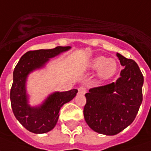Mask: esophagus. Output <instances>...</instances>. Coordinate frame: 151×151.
Returning a JSON list of instances; mask_svg holds the SVG:
<instances>
[{
  "mask_svg": "<svg viewBox=\"0 0 151 151\" xmlns=\"http://www.w3.org/2000/svg\"><path fill=\"white\" fill-rule=\"evenodd\" d=\"M86 88L84 87V86H80L78 88V93L79 94H82V95H83V94L86 93Z\"/></svg>",
  "mask_w": 151,
  "mask_h": 151,
  "instance_id": "34e87169",
  "label": "esophagus"
}]
</instances>
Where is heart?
<instances>
[{"instance_id": "heart-1", "label": "heart", "mask_w": 151, "mask_h": 151, "mask_svg": "<svg viewBox=\"0 0 151 151\" xmlns=\"http://www.w3.org/2000/svg\"><path fill=\"white\" fill-rule=\"evenodd\" d=\"M86 68L91 71H97V77L105 81L112 78L119 68L117 61L113 58L96 56L91 60L86 65Z\"/></svg>"}]
</instances>
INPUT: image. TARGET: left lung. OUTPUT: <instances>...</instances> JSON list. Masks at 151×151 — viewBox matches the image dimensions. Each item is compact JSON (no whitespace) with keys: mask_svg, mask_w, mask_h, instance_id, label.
I'll return each mask as SVG.
<instances>
[{"mask_svg":"<svg viewBox=\"0 0 151 151\" xmlns=\"http://www.w3.org/2000/svg\"><path fill=\"white\" fill-rule=\"evenodd\" d=\"M124 68L115 83L91 88L85 94L84 119L89 127L101 134L119 133L134 121L142 102L144 78L137 64L119 53Z\"/></svg>","mask_w":151,"mask_h":151,"instance_id":"obj_1","label":"left lung"}]
</instances>
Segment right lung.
I'll return each mask as SVG.
<instances>
[{"instance_id":"obj_1","label":"right lung","mask_w":151,"mask_h":151,"mask_svg":"<svg viewBox=\"0 0 151 151\" xmlns=\"http://www.w3.org/2000/svg\"><path fill=\"white\" fill-rule=\"evenodd\" d=\"M70 48L71 46H56L49 50H30L20 58L14 68L10 90L11 107L17 120L31 132L40 134L52 130L57 123L60 108L75 97L78 90L55 91L42 104L31 106L28 104L29 97L26 89L28 75L37 69L44 68L50 59Z\"/></svg>"}]
</instances>
